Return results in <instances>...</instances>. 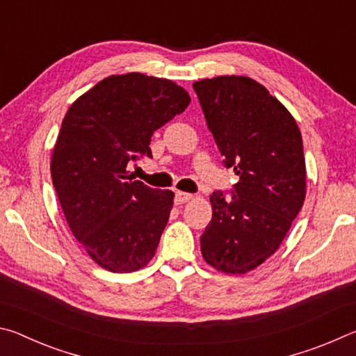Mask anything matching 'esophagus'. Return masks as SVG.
<instances>
[{
	"label": "esophagus",
	"mask_w": 356,
	"mask_h": 356,
	"mask_svg": "<svg viewBox=\"0 0 356 356\" xmlns=\"http://www.w3.org/2000/svg\"><path fill=\"white\" fill-rule=\"evenodd\" d=\"M190 200H193V195H190V193L177 191V193H176V197H174V202H176L177 206H180V204H185V202H188Z\"/></svg>",
	"instance_id": "34e87169"
}]
</instances>
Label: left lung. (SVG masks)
I'll use <instances>...</instances> for the list:
<instances>
[{"instance_id":"1","label":"left lung","mask_w":356,"mask_h":356,"mask_svg":"<svg viewBox=\"0 0 356 356\" xmlns=\"http://www.w3.org/2000/svg\"><path fill=\"white\" fill-rule=\"evenodd\" d=\"M193 88L222 163L240 177L231 201L210 195L201 252L218 272L243 275L275 254L303 206V141L287 108L252 78L221 75Z\"/></svg>"}]
</instances>
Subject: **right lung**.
<instances>
[{"label": "right lung", "instance_id": "add662e5", "mask_svg": "<svg viewBox=\"0 0 356 356\" xmlns=\"http://www.w3.org/2000/svg\"><path fill=\"white\" fill-rule=\"evenodd\" d=\"M190 95L166 78L111 75L65 113L51 152V180L72 234L102 268L136 272L152 261L174 193L129 176L150 136L182 113Z\"/></svg>", "mask_w": 356, "mask_h": 356}]
</instances>
